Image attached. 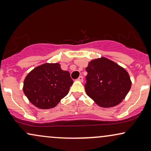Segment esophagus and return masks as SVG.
<instances>
[{
  "instance_id": "34e87169",
  "label": "esophagus",
  "mask_w": 151,
  "mask_h": 151,
  "mask_svg": "<svg viewBox=\"0 0 151 151\" xmlns=\"http://www.w3.org/2000/svg\"><path fill=\"white\" fill-rule=\"evenodd\" d=\"M78 81H81V82H83V76H80V77L78 78Z\"/></svg>"
}]
</instances>
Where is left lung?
<instances>
[{
  "instance_id": "left-lung-1",
  "label": "left lung",
  "mask_w": 151,
  "mask_h": 151,
  "mask_svg": "<svg viewBox=\"0 0 151 151\" xmlns=\"http://www.w3.org/2000/svg\"><path fill=\"white\" fill-rule=\"evenodd\" d=\"M86 71L85 92L100 107L118 105L131 88L132 81L127 70L106 57L90 61Z\"/></svg>"
}]
</instances>
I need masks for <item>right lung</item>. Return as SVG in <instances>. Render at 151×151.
<instances>
[{
  "instance_id": "obj_1",
  "label": "right lung",
  "mask_w": 151,
  "mask_h": 151,
  "mask_svg": "<svg viewBox=\"0 0 151 151\" xmlns=\"http://www.w3.org/2000/svg\"><path fill=\"white\" fill-rule=\"evenodd\" d=\"M73 83L69 72L61 69L59 63H45L28 73L23 91L35 106L49 109L55 107L68 94Z\"/></svg>"
}]
</instances>
